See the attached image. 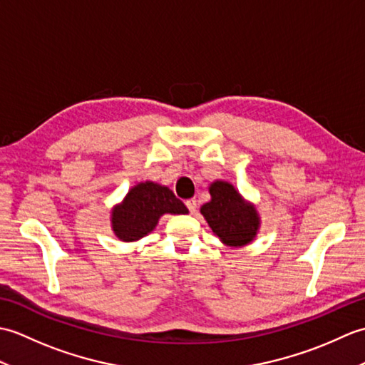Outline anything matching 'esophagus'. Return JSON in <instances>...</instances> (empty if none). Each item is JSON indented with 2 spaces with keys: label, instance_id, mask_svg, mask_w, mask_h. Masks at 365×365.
I'll use <instances>...</instances> for the list:
<instances>
[{
  "label": "esophagus",
  "instance_id": "34e87169",
  "mask_svg": "<svg viewBox=\"0 0 365 365\" xmlns=\"http://www.w3.org/2000/svg\"><path fill=\"white\" fill-rule=\"evenodd\" d=\"M185 204H187L190 213H196V208H197V200L196 199H188Z\"/></svg>",
  "mask_w": 365,
  "mask_h": 365
}]
</instances>
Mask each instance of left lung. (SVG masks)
Returning a JSON list of instances; mask_svg holds the SVG:
<instances>
[{
	"mask_svg": "<svg viewBox=\"0 0 365 365\" xmlns=\"http://www.w3.org/2000/svg\"><path fill=\"white\" fill-rule=\"evenodd\" d=\"M210 202L200 207L208 226L224 245L240 247L257 235L260 218L255 207L242 197L229 182L216 180L210 185Z\"/></svg>",
	"mask_w": 365,
	"mask_h": 365,
	"instance_id": "1",
	"label": "left lung"
}]
</instances>
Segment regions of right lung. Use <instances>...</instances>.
<instances>
[{
  "label": "right lung",
  "instance_id": "1",
  "mask_svg": "<svg viewBox=\"0 0 365 365\" xmlns=\"http://www.w3.org/2000/svg\"><path fill=\"white\" fill-rule=\"evenodd\" d=\"M165 213L187 215L188 208L168 187L153 182L138 183L111 212V227L122 242H136L157 227Z\"/></svg>",
  "mask_w": 365,
  "mask_h": 365
}]
</instances>
